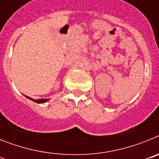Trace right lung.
<instances>
[{
  "mask_svg": "<svg viewBox=\"0 0 159 159\" xmlns=\"http://www.w3.org/2000/svg\"><path fill=\"white\" fill-rule=\"evenodd\" d=\"M25 96H26V95H25ZM28 98V99H31V100H32V101H34V102H37V103H43V102H45L46 101H48V99H32V98H30V97H29V96H26Z\"/></svg>",
  "mask_w": 159,
  "mask_h": 159,
  "instance_id": "right-lung-1",
  "label": "right lung"
}]
</instances>
